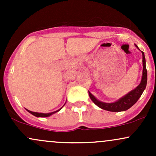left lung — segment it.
I'll return each mask as SVG.
<instances>
[{
    "instance_id": "1",
    "label": "left lung",
    "mask_w": 156,
    "mask_h": 156,
    "mask_svg": "<svg viewBox=\"0 0 156 156\" xmlns=\"http://www.w3.org/2000/svg\"><path fill=\"white\" fill-rule=\"evenodd\" d=\"M137 49L140 51L136 44H135ZM142 53V64H143V70H142V76H141V82L139 85L136 87L135 89L131 90L128 94H125V96L122 97L117 101L113 102V103H104L99 100H98L93 94L89 91V98H91L93 103L96 105H98L99 108L104 110L108 111V112H124V111L128 110L130 107L136 103L138 100L139 99L143 92L146 88L147 81V72L146 69V61L145 57H144V52L140 51Z\"/></svg>"
}]
</instances>
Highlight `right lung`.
Wrapping results in <instances>:
<instances>
[{"mask_svg":"<svg viewBox=\"0 0 156 156\" xmlns=\"http://www.w3.org/2000/svg\"><path fill=\"white\" fill-rule=\"evenodd\" d=\"M65 105V104H64ZM63 105V106H64ZM62 106V107H63ZM62 107L61 108H59L58 109V110H57V111H55V112H51V113H47V114H44V113H38V112H31V111H29V110H28V109H26L27 111H28V112L29 113H31V114H32V115H34V116H35V117H50V116H51L52 114H55V113H56V112H59V111L61 110V109L62 108Z\"/></svg>","mask_w":156,"mask_h":156,"instance_id":"right-lung-1","label":"right lung"}]
</instances>
